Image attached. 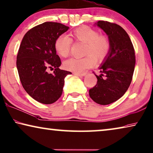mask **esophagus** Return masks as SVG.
<instances>
[{"instance_id": "34e87169", "label": "esophagus", "mask_w": 153, "mask_h": 153, "mask_svg": "<svg viewBox=\"0 0 153 153\" xmlns=\"http://www.w3.org/2000/svg\"><path fill=\"white\" fill-rule=\"evenodd\" d=\"M75 75H76L77 76L79 77H84V76H86V73H75Z\"/></svg>"}]
</instances>
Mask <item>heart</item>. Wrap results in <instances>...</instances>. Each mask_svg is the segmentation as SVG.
Returning a JSON list of instances; mask_svg holds the SVG:
<instances>
[{
  "label": "heart",
  "instance_id": "b5f03b06",
  "mask_svg": "<svg viewBox=\"0 0 153 153\" xmlns=\"http://www.w3.org/2000/svg\"><path fill=\"white\" fill-rule=\"evenodd\" d=\"M71 36L76 42L85 43L84 54L82 59L71 58L64 62V67L68 71L82 73L93 67L98 62L102 61L107 56L110 50V43L105 35H99L94 29L83 26L74 30ZM72 41L67 36L61 35L56 38L54 48L57 54L62 57H67L71 49Z\"/></svg>",
  "mask_w": 153,
  "mask_h": 153
}]
</instances>
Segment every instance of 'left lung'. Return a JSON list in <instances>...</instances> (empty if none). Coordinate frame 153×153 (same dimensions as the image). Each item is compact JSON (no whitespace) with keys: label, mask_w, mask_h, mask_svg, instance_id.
Wrapping results in <instances>:
<instances>
[{"label":"left lung","mask_w":153,"mask_h":153,"mask_svg":"<svg viewBox=\"0 0 153 153\" xmlns=\"http://www.w3.org/2000/svg\"><path fill=\"white\" fill-rule=\"evenodd\" d=\"M94 25L104 31L110 43L107 56L99 67L100 75L89 95L100 105H108L119 99L127 91L135 69V50L127 32L116 24L98 21Z\"/></svg>","instance_id":"left-lung-1"}]
</instances>
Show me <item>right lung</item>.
<instances>
[{
	"label": "right lung",
	"instance_id": "1",
	"mask_svg": "<svg viewBox=\"0 0 153 153\" xmlns=\"http://www.w3.org/2000/svg\"><path fill=\"white\" fill-rule=\"evenodd\" d=\"M69 28L63 24L47 22L29 30L24 36L17 56V69L22 85L31 97L43 104H51L62 93L65 78L71 72L59 69L56 38ZM55 68L48 74L47 67Z\"/></svg>",
	"mask_w": 153,
	"mask_h": 153
}]
</instances>
